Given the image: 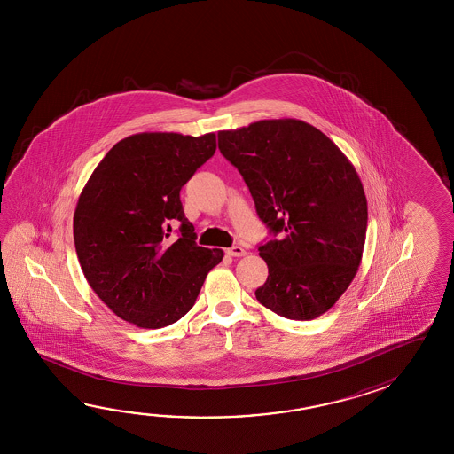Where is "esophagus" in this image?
<instances>
[{
    "instance_id": "1",
    "label": "esophagus",
    "mask_w": 454,
    "mask_h": 454,
    "mask_svg": "<svg viewBox=\"0 0 454 454\" xmlns=\"http://www.w3.org/2000/svg\"><path fill=\"white\" fill-rule=\"evenodd\" d=\"M225 253H227L229 256H231V258H241V256L247 254V250L241 248V247H231V248H227Z\"/></svg>"
}]
</instances>
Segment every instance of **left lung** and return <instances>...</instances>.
<instances>
[{
  "label": "left lung",
  "mask_w": 454,
  "mask_h": 454,
  "mask_svg": "<svg viewBox=\"0 0 454 454\" xmlns=\"http://www.w3.org/2000/svg\"><path fill=\"white\" fill-rule=\"evenodd\" d=\"M217 136L258 217L279 235L258 247L270 276L256 299L284 318H317L346 292L362 261L367 198L354 165L328 136L294 118Z\"/></svg>",
  "instance_id": "8db88e82"
}]
</instances>
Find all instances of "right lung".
<instances>
[{"mask_svg":"<svg viewBox=\"0 0 454 454\" xmlns=\"http://www.w3.org/2000/svg\"><path fill=\"white\" fill-rule=\"evenodd\" d=\"M215 153V135L139 133L116 143L77 201L73 233L89 286L116 317L157 329L184 317L223 258L196 245L180 190ZM179 239L169 240L171 225Z\"/></svg>","mask_w":454,"mask_h":454,"instance_id":"add662e5","label":"right lung"}]
</instances>
